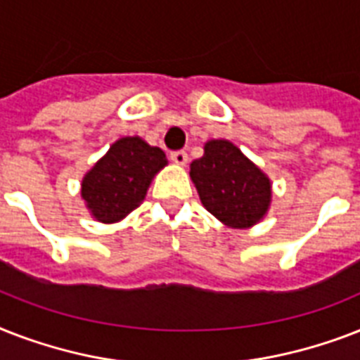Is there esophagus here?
<instances>
[{
	"mask_svg": "<svg viewBox=\"0 0 360 360\" xmlns=\"http://www.w3.org/2000/svg\"><path fill=\"white\" fill-rule=\"evenodd\" d=\"M172 160H174L177 166H185V164L188 162V155H186V151H174L172 153Z\"/></svg>",
	"mask_w": 360,
	"mask_h": 360,
	"instance_id": "1",
	"label": "esophagus"
}]
</instances>
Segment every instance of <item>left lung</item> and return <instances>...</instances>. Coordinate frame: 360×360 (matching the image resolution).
Wrapping results in <instances>:
<instances>
[{
  "label": "left lung",
  "mask_w": 360,
  "mask_h": 360,
  "mask_svg": "<svg viewBox=\"0 0 360 360\" xmlns=\"http://www.w3.org/2000/svg\"><path fill=\"white\" fill-rule=\"evenodd\" d=\"M203 207L230 228H250L271 205V181L228 140H211L191 164Z\"/></svg>",
  "instance_id": "8db88e82"
}]
</instances>
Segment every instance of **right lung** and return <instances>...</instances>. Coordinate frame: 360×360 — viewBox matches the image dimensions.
Instances as JSON below:
<instances>
[{
	"instance_id": "right-lung-1",
	"label": "right lung",
	"mask_w": 360,
	"mask_h": 360,
	"mask_svg": "<svg viewBox=\"0 0 360 360\" xmlns=\"http://www.w3.org/2000/svg\"><path fill=\"white\" fill-rule=\"evenodd\" d=\"M166 164L162 149L151 147L138 136L112 143L82 181V198L93 219L104 224L123 220L140 205L151 179Z\"/></svg>"
}]
</instances>
